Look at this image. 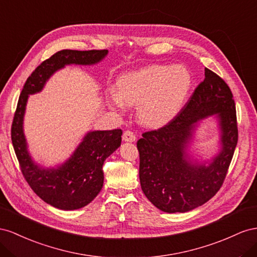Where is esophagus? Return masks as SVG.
<instances>
[{
  "label": "esophagus",
  "mask_w": 257,
  "mask_h": 257,
  "mask_svg": "<svg viewBox=\"0 0 257 257\" xmlns=\"http://www.w3.org/2000/svg\"><path fill=\"white\" fill-rule=\"evenodd\" d=\"M122 140L127 142H134L136 141V135L131 130H126L122 135Z\"/></svg>",
  "instance_id": "obj_1"
}]
</instances>
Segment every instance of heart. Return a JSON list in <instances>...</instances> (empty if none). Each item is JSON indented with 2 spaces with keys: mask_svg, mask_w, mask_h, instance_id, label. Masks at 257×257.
I'll return each instance as SVG.
<instances>
[{
  "mask_svg": "<svg viewBox=\"0 0 257 257\" xmlns=\"http://www.w3.org/2000/svg\"><path fill=\"white\" fill-rule=\"evenodd\" d=\"M190 87L192 75L183 65H153L119 77L118 90L109 89L108 99L119 109L138 104L144 123L160 126L178 114Z\"/></svg>",
  "mask_w": 257,
  "mask_h": 257,
  "instance_id": "obj_1",
  "label": "heart"
}]
</instances>
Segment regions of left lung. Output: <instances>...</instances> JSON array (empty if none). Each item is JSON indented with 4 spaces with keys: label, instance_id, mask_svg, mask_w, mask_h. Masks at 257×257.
I'll return each mask as SVG.
<instances>
[{
    "label": "left lung",
    "instance_id": "8db88e82",
    "mask_svg": "<svg viewBox=\"0 0 257 257\" xmlns=\"http://www.w3.org/2000/svg\"><path fill=\"white\" fill-rule=\"evenodd\" d=\"M206 78L187 103L165 126L142 134L137 142L140 155L141 188L159 210L175 213L202 206L222 187L238 142L236 105L225 80L206 68ZM216 113L222 130L221 153L208 167L186 160V143L192 124Z\"/></svg>",
    "mask_w": 257,
    "mask_h": 257
}]
</instances>
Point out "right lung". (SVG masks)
<instances>
[{
	"label": "right lung",
	"mask_w": 257,
	"mask_h": 257,
	"mask_svg": "<svg viewBox=\"0 0 257 257\" xmlns=\"http://www.w3.org/2000/svg\"><path fill=\"white\" fill-rule=\"evenodd\" d=\"M107 50L57 51L36 68L21 90L12 123V142L25 180L42 200L61 210H76L90 203L103 186V163L121 143V129L92 131L79 144L71 158L57 169H42L27 151L23 120L29 94L39 92L54 72L65 64H93Z\"/></svg>",
	"instance_id": "1"
}]
</instances>
